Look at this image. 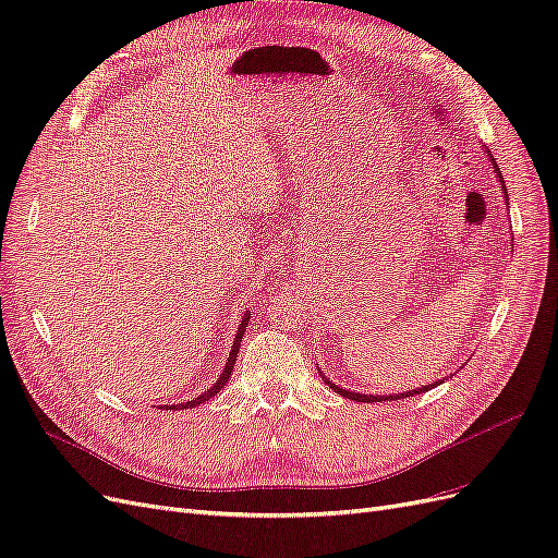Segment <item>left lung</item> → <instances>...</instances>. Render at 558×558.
Returning a JSON list of instances; mask_svg holds the SVG:
<instances>
[{"mask_svg":"<svg viewBox=\"0 0 558 558\" xmlns=\"http://www.w3.org/2000/svg\"><path fill=\"white\" fill-rule=\"evenodd\" d=\"M492 156V154H488ZM492 160H494V156H492ZM494 165H496V160H494ZM496 174L500 177V170H498V165H496ZM500 181H502V177H500ZM505 183V181H502ZM505 189V185H502ZM326 384H330V388H335L337 393L340 396H344V398H349V400H356V402H386V400H400V398H410V396H416V393H424V391H428V388H433L435 384H440V381H435V384H430V386H424V388H416V391H404V393H398V396H363V393H353V391H344V388H340V386H335L332 381H328L326 379Z\"/></svg>","mask_w":558,"mask_h":558,"instance_id":"1","label":"left lung"}]
</instances>
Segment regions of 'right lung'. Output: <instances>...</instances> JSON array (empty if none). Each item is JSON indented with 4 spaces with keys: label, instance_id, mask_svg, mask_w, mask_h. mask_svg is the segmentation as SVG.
<instances>
[{
    "label": "right lung",
    "instance_id": "obj_1",
    "mask_svg": "<svg viewBox=\"0 0 558 558\" xmlns=\"http://www.w3.org/2000/svg\"><path fill=\"white\" fill-rule=\"evenodd\" d=\"M246 326H248V314L242 318V324H240V330H238V337H234V344H232V351H230V359H228V363H226V369H223V375H221V379H218L211 388H207V393H202V396H197L195 400H189L185 404H172L170 410H185V408H197V404H202V402H207L211 396H216L218 391H221V388L226 386V381L230 379V375H232V367H234V361H238V353H240V342H242V337H244V330H246Z\"/></svg>",
    "mask_w": 558,
    "mask_h": 558
}]
</instances>
